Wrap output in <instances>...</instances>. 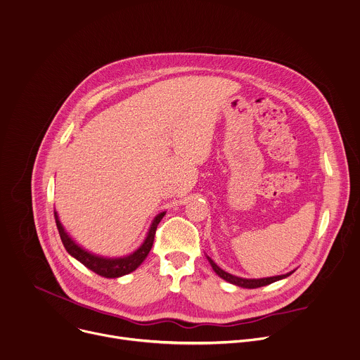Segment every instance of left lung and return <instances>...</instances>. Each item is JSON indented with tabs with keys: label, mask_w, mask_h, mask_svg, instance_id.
<instances>
[{
	"label": "left lung",
	"mask_w": 360,
	"mask_h": 360,
	"mask_svg": "<svg viewBox=\"0 0 360 360\" xmlns=\"http://www.w3.org/2000/svg\"><path fill=\"white\" fill-rule=\"evenodd\" d=\"M207 262L210 263L213 271L220 277L223 278L224 281L230 283V284H234L237 287H242V288H259V287H264V285H269L271 283H276L278 280H283V278H287L288 276H291L294 271H290L287 274H281V276H274V277H266V278H243V277H237V276H233L230 273H226L224 270H221L209 256H206Z\"/></svg>",
	"instance_id": "8db88e82"
}]
</instances>
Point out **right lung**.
<instances>
[{"label":"right lung","instance_id":"obj_1","mask_svg":"<svg viewBox=\"0 0 360 360\" xmlns=\"http://www.w3.org/2000/svg\"><path fill=\"white\" fill-rule=\"evenodd\" d=\"M164 216H165V212H161L154 217V220H153V223H151V226L147 231V236L144 238L143 245L136 252H133L131 255L123 256V257H104V256L94 255V253L83 249L82 246H79L73 240V238L69 236V233L65 230L63 224L59 220V214L55 210L56 226H58V230H59V234H60V238H62V243H63L66 252L72 257H75L77 262H80L84 267H87L93 273H96L101 277H105V278L123 277L126 274L133 273L134 270H137L140 267V264L146 260V257L148 256V253L153 248L157 226H158V223L161 221V219Z\"/></svg>","mask_w":360,"mask_h":360}]
</instances>
